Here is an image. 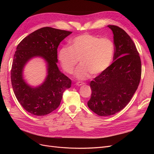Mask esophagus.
Masks as SVG:
<instances>
[{
    "label": "esophagus",
    "instance_id": "1",
    "mask_svg": "<svg viewBox=\"0 0 154 154\" xmlns=\"http://www.w3.org/2000/svg\"><path fill=\"white\" fill-rule=\"evenodd\" d=\"M85 83L84 82H78L76 83V85H78V86H81V85H85Z\"/></svg>",
    "mask_w": 154,
    "mask_h": 154
}]
</instances>
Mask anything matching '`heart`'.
Segmentation results:
<instances>
[{
  "instance_id": "b5f03b06",
  "label": "heart",
  "mask_w": 154,
  "mask_h": 154,
  "mask_svg": "<svg viewBox=\"0 0 154 154\" xmlns=\"http://www.w3.org/2000/svg\"><path fill=\"white\" fill-rule=\"evenodd\" d=\"M114 55V45L108 38L83 34L73 38L71 47L62 48L59 51V59L64 71L69 74L80 60L81 66L76 72L79 79H85L91 74L97 76L109 67Z\"/></svg>"
}]
</instances>
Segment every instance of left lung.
<instances>
[{
    "mask_svg": "<svg viewBox=\"0 0 154 154\" xmlns=\"http://www.w3.org/2000/svg\"><path fill=\"white\" fill-rule=\"evenodd\" d=\"M114 34V62L90 83L92 94L87 105L100 116L123 109L132 99L141 76V61L136 45L121 27L107 26Z\"/></svg>",
    "mask_w": 154,
    "mask_h": 154,
    "instance_id": "obj_1",
    "label": "left lung"
}]
</instances>
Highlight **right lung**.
Wrapping results in <instances>:
<instances>
[{
    "instance_id": "add662e5",
    "label": "right lung",
    "mask_w": 154,
    "mask_h": 154,
    "mask_svg": "<svg viewBox=\"0 0 154 154\" xmlns=\"http://www.w3.org/2000/svg\"><path fill=\"white\" fill-rule=\"evenodd\" d=\"M71 31L45 27L36 30L18 44L11 70L13 92L26 111L35 116H45L57 109L63 93L71 86V80L60 72L57 63L60 43ZM40 56L47 62L48 76L41 86L32 88L23 78V69L32 57Z\"/></svg>"
}]
</instances>
